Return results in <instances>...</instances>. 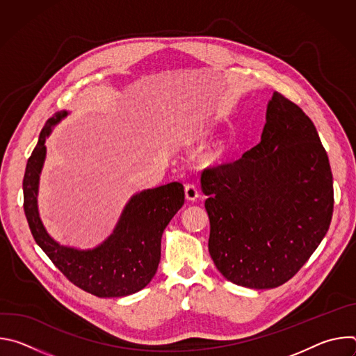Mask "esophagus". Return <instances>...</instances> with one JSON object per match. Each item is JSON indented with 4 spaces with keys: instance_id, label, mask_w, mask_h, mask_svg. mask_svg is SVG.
Wrapping results in <instances>:
<instances>
[{
    "instance_id": "34e87169",
    "label": "esophagus",
    "mask_w": 356,
    "mask_h": 356,
    "mask_svg": "<svg viewBox=\"0 0 356 356\" xmlns=\"http://www.w3.org/2000/svg\"><path fill=\"white\" fill-rule=\"evenodd\" d=\"M184 193H186L187 200H195L198 197V188L194 183H187L184 186Z\"/></svg>"
}]
</instances>
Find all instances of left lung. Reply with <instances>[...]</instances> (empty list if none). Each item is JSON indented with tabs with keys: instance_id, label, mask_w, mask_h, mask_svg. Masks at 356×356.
I'll list each match as a JSON object with an SVG mask.
<instances>
[{
	"instance_id": "obj_1",
	"label": "left lung",
	"mask_w": 356,
	"mask_h": 356,
	"mask_svg": "<svg viewBox=\"0 0 356 356\" xmlns=\"http://www.w3.org/2000/svg\"><path fill=\"white\" fill-rule=\"evenodd\" d=\"M209 195V250L239 286L273 289L290 280L325 236L334 211L332 173L313 121L275 91L261 142L202 170Z\"/></svg>"
}]
</instances>
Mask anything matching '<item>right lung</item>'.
Listing matches in <instances>:
<instances>
[{"label": "right lung", "mask_w": 356, "mask_h": 356, "mask_svg": "<svg viewBox=\"0 0 356 356\" xmlns=\"http://www.w3.org/2000/svg\"><path fill=\"white\" fill-rule=\"evenodd\" d=\"M66 117L49 118L28 159L22 181L24 211L33 239L74 286L97 297H124L142 290L155 276L161 261V239L173 216L184 204V188L173 181L140 191L127 204L114 234L95 249L77 250L55 242L38 214L36 195L50 127Z\"/></svg>", "instance_id": "obj_1"}]
</instances>
